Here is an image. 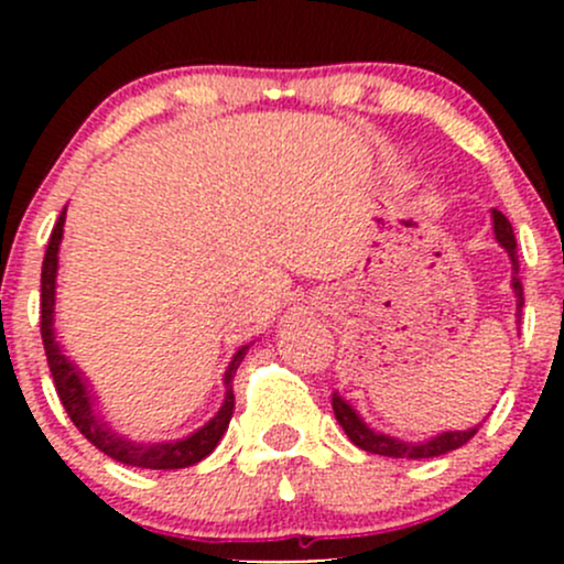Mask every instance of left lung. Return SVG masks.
I'll list each match as a JSON object with an SVG mask.
<instances>
[{"instance_id":"obj_1","label":"left lung","mask_w":564,"mask_h":564,"mask_svg":"<svg viewBox=\"0 0 564 564\" xmlns=\"http://www.w3.org/2000/svg\"><path fill=\"white\" fill-rule=\"evenodd\" d=\"M491 218H494V235H497V242L508 250L510 256V264H513V292H516V316L521 318V308H524V286H521V278H519V250H516V235H513V226L510 220L505 218L499 209H491ZM333 412L335 420L340 423V429L346 431L351 442H355L360 451L366 453H377V456H388V458H434V456H445V453L458 451L464 447L471 436L477 434L480 425L475 429H466V431H445L440 436H431L429 442H403L395 440V436L388 434H379V431L368 429L366 423L360 420V414L338 395L333 392Z\"/></svg>"}]
</instances>
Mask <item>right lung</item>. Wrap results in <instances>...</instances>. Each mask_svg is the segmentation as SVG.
<instances>
[{
  "mask_svg": "<svg viewBox=\"0 0 564 564\" xmlns=\"http://www.w3.org/2000/svg\"><path fill=\"white\" fill-rule=\"evenodd\" d=\"M62 226H65V209L56 218L54 231H51L48 248H45L43 259V275H40V335H43V349L48 357L51 377H54L56 395H59L62 406H65L67 417L73 420L78 431L106 453L108 458L119 460V464L139 466V469H185V466L198 464L207 458L209 453L218 447L220 436L229 429V420L235 414V390H231V379H235L237 368H240L242 357H246L248 346H242L235 357H231L229 368H226V398L224 406L218 409L207 425L196 431V434L185 436L176 442H161V445H135L111 431V425L95 412V395L84 382L82 371L73 366L62 351L59 340L54 335V303H56V267H59V242H62Z\"/></svg>",
  "mask_w": 564,
  "mask_h": 564,
  "instance_id": "obj_1",
  "label": "right lung"
}]
</instances>
